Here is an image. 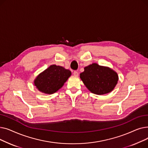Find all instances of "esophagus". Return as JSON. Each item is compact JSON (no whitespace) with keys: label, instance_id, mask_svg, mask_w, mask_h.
<instances>
[{"label":"esophagus","instance_id":"obj_1","mask_svg":"<svg viewBox=\"0 0 148 148\" xmlns=\"http://www.w3.org/2000/svg\"><path fill=\"white\" fill-rule=\"evenodd\" d=\"M73 74L75 75V76H78L79 75V73L77 72V71H74L73 72Z\"/></svg>","mask_w":148,"mask_h":148}]
</instances>
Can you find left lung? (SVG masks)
<instances>
[{
	"label": "left lung",
	"mask_w": 148,
	"mask_h": 148,
	"mask_svg": "<svg viewBox=\"0 0 148 148\" xmlns=\"http://www.w3.org/2000/svg\"><path fill=\"white\" fill-rule=\"evenodd\" d=\"M80 79L93 94L103 95L113 90L118 81V75L112 69L92 64L84 68Z\"/></svg>",
	"instance_id": "left-lung-1"
}]
</instances>
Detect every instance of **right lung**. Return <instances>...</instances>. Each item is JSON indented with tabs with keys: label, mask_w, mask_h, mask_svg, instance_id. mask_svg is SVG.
Instances as JSON below:
<instances>
[{
	"label": "right lung",
	"mask_w": 148,
	"mask_h": 148,
	"mask_svg": "<svg viewBox=\"0 0 148 148\" xmlns=\"http://www.w3.org/2000/svg\"><path fill=\"white\" fill-rule=\"evenodd\" d=\"M71 74L69 70L53 65L39 75L34 83L40 91L51 94L62 87Z\"/></svg>",
	"instance_id": "obj_1"
}]
</instances>
